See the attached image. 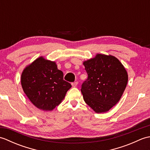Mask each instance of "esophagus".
<instances>
[{
    "label": "esophagus",
    "instance_id": "34e87169",
    "mask_svg": "<svg viewBox=\"0 0 150 150\" xmlns=\"http://www.w3.org/2000/svg\"><path fill=\"white\" fill-rule=\"evenodd\" d=\"M77 84H78V82H73V83H71V85H72V86L73 87H76L77 86Z\"/></svg>",
    "mask_w": 150,
    "mask_h": 150
}]
</instances>
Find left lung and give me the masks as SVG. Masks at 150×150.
I'll list each match as a JSON object with an SVG mask.
<instances>
[{"mask_svg": "<svg viewBox=\"0 0 150 150\" xmlns=\"http://www.w3.org/2000/svg\"><path fill=\"white\" fill-rule=\"evenodd\" d=\"M83 64L88 73L81 88L85 103L95 113L106 112L120 100L128 83V73L111 55L97 53Z\"/></svg>", "mask_w": 150, "mask_h": 150, "instance_id": "1", "label": "left lung"}]
</instances>
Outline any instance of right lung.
<instances>
[{
    "instance_id": "1",
    "label": "right lung",
    "mask_w": 150,
    "mask_h": 150,
    "mask_svg": "<svg viewBox=\"0 0 150 150\" xmlns=\"http://www.w3.org/2000/svg\"><path fill=\"white\" fill-rule=\"evenodd\" d=\"M63 76L55 62L41 56L24 69L21 79L22 90L38 109L52 111L62 103L71 88Z\"/></svg>"
}]
</instances>
